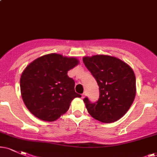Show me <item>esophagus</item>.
I'll use <instances>...</instances> for the list:
<instances>
[{"mask_svg": "<svg viewBox=\"0 0 157 157\" xmlns=\"http://www.w3.org/2000/svg\"><path fill=\"white\" fill-rule=\"evenodd\" d=\"M86 92H84V93H82V94H81V96H82V98H84L85 97H86Z\"/></svg>", "mask_w": 157, "mask_h": 157, "instance_id": "1", "label": "esophagus"}]
</instances>
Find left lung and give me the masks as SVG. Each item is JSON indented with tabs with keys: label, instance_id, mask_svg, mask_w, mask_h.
Segmentation results:
<instances>
[{
	"label": "left lung",
	"instance_id": "left-lung-1",
	"mask_svg": "<svg viewBox=\"0 0 157 157\" xmlns=\"http://www.w3.org/2000/svg\"><path fill=\"white\" fill-rule=\"evenodd\" d=\"M99 86L100 96L92 102L83 99L88 112L95 120L110 123L125 115L136 95V77L130 66L120 59L107 55L82 58Z\"/></svg>",
	"mask_w": 157,
	"mask_h": 157
}]
</instances>
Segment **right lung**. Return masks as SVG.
Instances as JSON below:
<instances>
[{
    "label": "right lung",
    "mask_w": 157,
    "mask_h": 157,
    "mask_svg": "<svg viewBox=\"0 0 157 157\" xmlns=\"http://www.w3.org/2000/svg\"><path fill=\"white\" fill-rule=\"evenodd\" d=\"M75 57L50 54L36 59L25 68L21 77V95L32 114L44 121L57 120L69 109L75 97V80L67 75L78 64Z\"/></svg>",
    "instance_id": "obj_1"
}]
</instances>
